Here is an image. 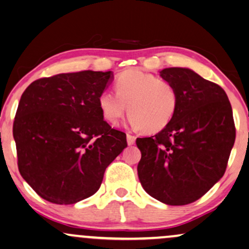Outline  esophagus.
I'll return each instance as SVG.
<instances>
[{
    "instance_id": "34e87169",
    "label": "esophagus",
    "mask_w": 249,
    "mask_h": 249,
    "mask_svg": "<svg viewBox=\"0 0 249 249\" xmlns=\"http://www.w3.org/2000/svg\"><path fill=\"white\" fill-rule=\"evenodd\" d=\"M126 139H127V144L128 145H132V144L135 143V137H134V135L127 134L126 135Z\"/></svg>"
}]
</instances>
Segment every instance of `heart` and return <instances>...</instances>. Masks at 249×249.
<instances>
[{"mask_svg": "<svg viewBox=\"0 0 249 249\" xmlns=\"http://www.w3.org/2000/svg\"><path fill=\"white\" fill-rule=\"evenodd\" d=\"M116 93L104 91L99 108L106 121L117 124L126 114L130 124L147 133L163 131L178 108V94L172 83L140 71H128L118 76Z\"/></svg>", "mask_w": 249, "mask_h": 249, "instance_id": "heart-1", "label": "heart"}]
</instances>
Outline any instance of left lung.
Here are the masks:
<instances>
[{"mask_svg": "<svg viewBox=\"0 0 249 249\" xmlns=\"http://www.w3.org/2000/svg\"><path fill=\"white\" fill-rule=\"evenodd\" d=\"M160 77L177 89L178 108L163 131L137 139L138 175L148 195L181 206L199 199L223 177L236 128L221 86L189 68H165Z\"/></svg>", "mask_w": 249, "mask_h": 249, "instance_id": "8db88e82", "label": "left lung"}]
</instances>
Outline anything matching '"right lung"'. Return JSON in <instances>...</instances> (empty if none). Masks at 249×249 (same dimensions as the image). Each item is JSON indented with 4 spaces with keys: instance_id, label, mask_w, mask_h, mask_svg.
Segmentation results:
<instances>
[{
    "instance_id": "obj_1",
    "label": "right lung",
    "mask_w": 249,
    "mask_h": 249,
    "mask_svg": "<svg viewBox=\"0 0 249 249\" xmlns=\"http://www.w3.org/2000/svg\"><path fill=\"white\" fill-rule=\"evenodd\" d=\"M112 71H83L33 82L13 122L18 168L43 199L71 205L100 188L106 168L127 147L104 121L99 97Z\"/></svg>"
}]
</instances>
